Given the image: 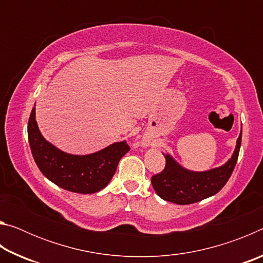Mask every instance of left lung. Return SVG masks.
Returning <instances> with one entry per match:
<instances>
[{
	"mask_svg": "<svg viewBox=\"0 0 263 263\" xmlns=\"http://www.w3.org/2000/svg\"><path fill=\"white\" fill-rule=\"evenodd\" d=\"M241 133L242 131H240L237 146L229 161L205 172L189 171L177 163L169 154H163L166 167L160 174L151 179L155 193L164 201L179 205L193 204L216 195L232 175L241 146Z\"/></svg>",
	"mask_w": 263,
	"mask_h": 263,
	"instance_id": "obj_1",
	"label": "left lung"
}]
</instances>
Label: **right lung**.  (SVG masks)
Masks as SVG:
<instances>
[{
	"label": "right lung",
	"instance_id": "obj_1",
	"mask_svg": "<svg viewBox=\"0 0 263 263\" xmlns=\"http://www.w3.org/2000/svg\"><path fill=\"white\" fill-rule=\"evenodd\" d=\"M28 138L31 153L44 176L62 189L80 194H94L105 188L119 160L130 151L123 140L87 155L62 152L42 136L35 122V108L29 118Z\"/></svg>",
	"mask_w": 263,
	"mask_h": 263
}]
</instances>
